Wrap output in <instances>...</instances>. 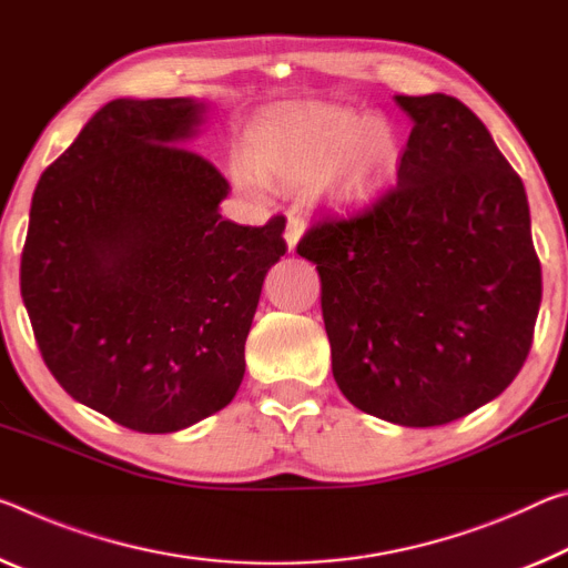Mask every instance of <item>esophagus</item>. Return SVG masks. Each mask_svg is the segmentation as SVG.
<instances>
[{"instance_id": "obj_1", "label": "esophagus", "mask_w": 568, "mask_h": 568, "mask_svg": "<svg viewBox=\"0 0 568 568\" xmlns=\"http://www.w3.org/2000/svg\"><path fill=\"white\" fill-rule=\"evenodd\" d=\"M305 232V222L301 217H291L287 220V230H285V242H287V250H295V245H298L301 235Z\"/></svg>"}]
</instances>
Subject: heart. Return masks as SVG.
<instances>
[{"instance_id":"b5f03b06","label":"heart","mask_w":568,"mask_h":568,"mask_svg":"<svg viewBox=\"0 0 568 568\" xmlns=\"http://www.w3.org/2000/svg\"><path fill=\"white\" fill-rule=\"evenodd\" d=\"M404 139L386 119L338 105H301L252 131L250 169H237L240 186L257 192L267 182L305 186L318 182L338 204L362 202L397 176Z\"/></svg>"}]
</instances>
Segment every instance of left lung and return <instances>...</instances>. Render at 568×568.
<instances>
[{"label":"left lung","instance_id":"left-lung-1","mask_svg":"<svg viewBox=\"0 0 568 568\" xmlns=\"http://www.w3.org/2000/svg\"><path fill=\"white\" fill-rule=\"evenodd\" d=\"M412 119L397 184L298 242L321 275L333 379L366 414L437 427L524 366L541 263L520 176L453 95H394Z\"/></svg>","mask_w":568,"mask_h":568}]
</instances>
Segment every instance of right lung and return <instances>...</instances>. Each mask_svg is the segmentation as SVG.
<instances>
[{"instance_id":"add662e5","label":"right lung","mask_w":568,"mask_h":568,"mask_svg":"<svg viewBox=\"0 0 568 568\" xmlns=\"http://www.w3.org/2000/svg\"><path fill=\"white\" fill-rule=\"evenodd\" d=\"M194 98H119L42 171L20 287L44 364L70 397L166 435L227 407L285 220L220 214L230 184L186 146Z\"/></svg>"}]
</instances>
